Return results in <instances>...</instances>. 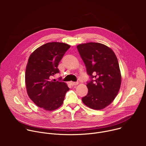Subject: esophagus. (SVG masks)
<instances>
[{"label":"esophagus","mask_w":146,"mask_h":146,"mask_svg":"<svg viewBox=\"0 0 146 146\" xmlns=\"http://www.w3.org/2000/svg\"><path fill=\"white\" fill-rule=\"evenodd\" d=\"M70 85H72V86H76V85H77V84H78V82L70 81Z\"/></svg>","instance_id":"obj_1"}]
</instances>
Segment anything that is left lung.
<instances>
[{"label": "left lung", "mask_w": 146, "mask_h": 146, "mask_svg": "<svg viewBox=\"0 0 146 146\" xmlns=\"http://www.w3.org/2000/svg\"><path fill=\"white\" fill-rule=\"evenodd\" d=\"M91 80L87 95L82 101L88 108L101 110L114 100L119 90L121 76L117 58L108 46L87 43L77 46Z\"/></svg>", "instance_id": "left-lung-1"}]
</instances>
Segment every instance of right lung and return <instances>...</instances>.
Returning a JSON list of instances; mask_svg holds the SVG:
<instances>
[{
  "mask_svg": "<svg viewBox=\"0 0 146 146\" xmlns=\"http://www.w3.org/2000/svg\"><path fill=\"white\" fill-rule=\"evenodd\" d=\"M70 46L59 42L46 43L30 55L25 71L28 95L35 104L52 111L63 104L69 88L64 82L51 80L59 73L58 64Z\"/></svg>",
  "mask_w": 146,
  "mask_h": 146,
  "instance_id": "add662e5",
  "label": "right lung"
}]
</instances>
